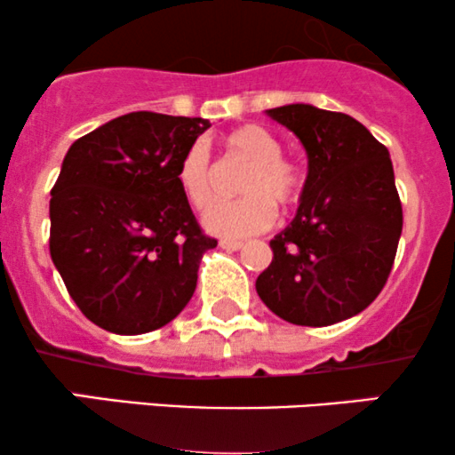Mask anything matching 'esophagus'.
Returning a JSON list of instances; mask_svg holds the SVG:
<instances>
[{"label": "esophagus", "mask_w": 455, "mask_h": 455, "mask_svg": "<svg viewBox=\"0 0 455 455\" xmlns=\"http://www.w3.org/2000/svg\"><path fill=\"white\" fill-rule=\"evenodd\" d=\"M219 247L226 249V251H238V249H243V243H240V240H221V243H219Z\"/></svg>", "instance_id": "esophagus-1"}]
</instances>
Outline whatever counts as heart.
<instances>
[{"instance_id":"heart-1","label":"heart","mask_w":455,"mask_h":455,"mask_svg":"<svg viewBox=\"0 0 455 455\" xmlns=\"http://www.w3.org/2000/svg\"><path fill=\"white\" fill-rule=\"evenodd\" d=\"M229 157L249 164L238 183L236 202L219 204L204 217V228L221 238H247L264 232L275 221V208L287 212L300 202L304 189L302 168L283 157V144L266 127L240 125L221 138ZM176 183L185 200L204 212L215 204V180L208 151L200 142L191 144L176 168Z\"/></svg>"}]
</instances>
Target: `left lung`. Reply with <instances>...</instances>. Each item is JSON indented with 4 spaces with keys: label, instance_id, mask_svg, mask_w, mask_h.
I'll use <instances>...</instances> for the list:
<instances>
[{
    "label": "left lung",
    "instance_id": "8db88e82",
    "mask_svg": "<svg viewBox=\"0 0 455 455\" xmlns=\"http://www.w3.org/2000/svg\"><path fill=\"white\" fill-rule=\"evenodd\" d=\"M268 115L308 155L296 219L270 240V266L255 281L261 302L285 322L323 328L362 313L386 285L403 234L387 148L343 112L290 104Z\"/></svg>",
    "mask_w": 455,
    "mask_h": 455
}]
</instances>
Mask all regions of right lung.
Returning a JSON list of instances; mask_svg holds the SVG:
<instances>
[{
    "label": "right lung",
    "instance_id": "obj_1",
    "mask_svg": "<svg viewBox=\"0 0 455 455\" xmlns=\"http://www.w3.org/2000/svg\"><path fill=\"white\" fill-rule=\"evenodd\" d=\"M211 123L130 112L78 138L51 191L52 264L80 313L115 334L162 328L196 291L202 232L176 183Z\"/></svg>",
    "mask_w": 455,
    "mask_h": 455
}]
</instances>
